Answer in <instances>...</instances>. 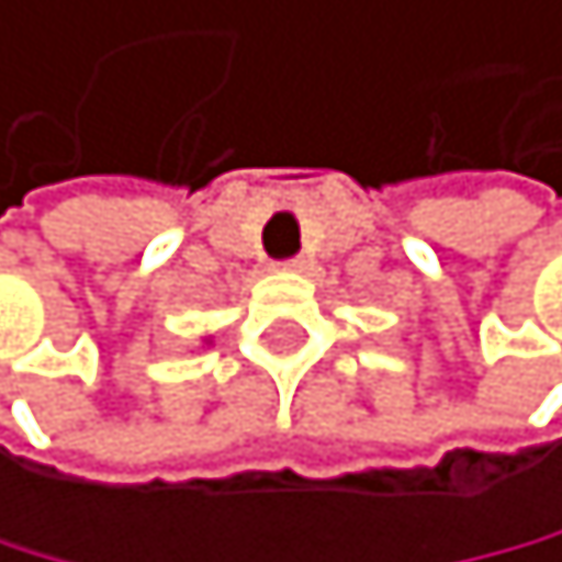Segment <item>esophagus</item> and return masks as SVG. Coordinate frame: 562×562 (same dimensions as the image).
Instances as JSON below:
<instances>
[{
  "label": "esophagus",
  "mask_w": 562,
  "mask_h": 562,
  "mask_svg": "<svg viewBox=\"0 0 562 562\" xmlns=\"http://www.w3.org/2000/svg\"><path fill=\"white\" fill-rule=\"evenodd\" d=\"M301 265H304L301 258H286V261H279L276 269H286V272H293V269H301Z\"/></svg>",
  "instance_id": "34e87169"
}]
</instances>
